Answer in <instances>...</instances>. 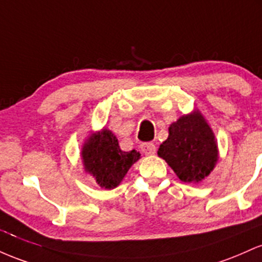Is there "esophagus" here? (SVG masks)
<instances>
[{"mask_svg": "<svg viewBox=\"0 0 262 262\" xmlns=\"http://www.w3.org/2000/svg\"><path fill=\"white\" fill-rule=\"evenodd\" d=\"M141 151L146 155H154L156 152V146L151 142H145L141 145Z\"/></svg>", "mask_w": 262, "mask_h": 262, "instance_id": "34e87169", "label": "esophagus"}]
</instances>
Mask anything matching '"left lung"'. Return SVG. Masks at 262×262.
<instances>
[{
  "label": "left lung",
  "mask_w": 262,
  "mask_h": 262,
  "mask_svg": "<svg viewBox=\"0 0 262 262\" xmlns=\"http://www.w3.org/2000/svg\"><path fill=\"white\" fill-rule=\"evenodd\" d=\"M168 132V139L158 148V156L182 182L198 183L208 177L218 161V145L204 116L194 110L170 123Z\"/></svg>",
  "instance_id": "1"
}]
</instances>
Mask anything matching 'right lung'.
<instances>
[{
  "instance_id": "add662e5",
  "label": "right lung",
  "mask_w": 262,
  "mask_h": 262,
  "mask_svg": "<svg viewBox=\"0 0 262 262\" xmlns=\"http://www.w3.org/2000/svg\"><path fill=\"white\" fill-rule=\"evenodd\" d=\"M140 156L135 149L122 151L116 136L107 128L90 135L81 148L85 172L92 174L96 183L105 189L119 186Z\"/></svg>"
}]
</instances>
